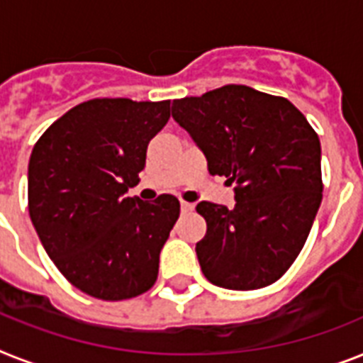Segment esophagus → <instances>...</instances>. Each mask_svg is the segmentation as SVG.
Returning <instances> with one entry per match:
<instances>
[{"instance_id":"34e87169","label":"esophagus","mask_w":363,"mask_h":363,"mask_svg":"<svg viewBox=\"0 0 363 363\" xmlns=\"http://www.w3.org/2000/svg\"><path fill=\"white\" fill-rule=\"evenodd\" d=\"M179 208H182V211H184V213H189V211H193L194 209V203L184 202V200H182V202H179Z\"/></svg>"}]
</instances>
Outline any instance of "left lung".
I'll return each instance as SVG.
<instances>
[{
  "label": "left lung",
  "instance_id": "obj_1",
  "mask_svg": "<svg viewBox=\"0 0 363 363\" xmlns=\"http://www.w3.org/2000/svg\"><path fill=\"white\" fill-rule=\"evenodd\" d=\"M172 118L226 176L235 206L200 202L208 232L196 256L209 282L235 291L271 286L291 267L323 200L321 143L280 96L226 85L174 100Z\"/></svg>",
  "mask_w": 363,
  "mask_h": 363
}]
</instances>
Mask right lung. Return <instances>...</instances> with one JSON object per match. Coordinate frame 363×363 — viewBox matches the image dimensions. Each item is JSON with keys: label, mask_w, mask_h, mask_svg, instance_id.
Listing matches in <instances>:
<instances>
[{"label": "right lung", "mask_w": 363, "mask_h": 363, "mask_svg": "<svg viewBox=\"0 0 363 363\" xmlns=\"http://www.w3.org/2000/svg\"><path fill=\"white\" fill-rule=\"evenodd\" d=\"M170 118V101L96 98L72 107L33 148L29 217L57 269L101 301H124L157 280L160 254L179 202L128 196L146 148Z\"/></svg>", "instance_id": "1"}]
</instances>
